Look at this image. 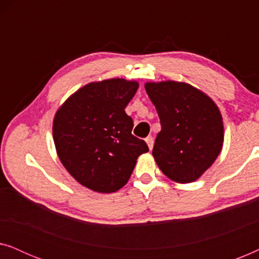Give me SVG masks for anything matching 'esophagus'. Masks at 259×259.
Returning a JSON list of instances; mask_svg holds the SVG:
<instances>
[{"mask_svg": "<svg viewBox=\"0 0 259 259\" xmlns=\"http://www.w3.org/2000/svg\"><path fill=\"white\" fill-rule=\"evenodd\" d=\"M145 141H146L148 148H150V150H152V148H153V144H154L153 138H152V137H147L146 139H145Z\"/></svg>", "mask_w": 259, "mask_h": 259, "instance_id": "esophagus-1", "label": "esophagus"}]
</instances>
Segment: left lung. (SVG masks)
<instances>
[{
    "instance_id": "left-lung-1",
    "label": "left lung",
    "mask_w": 259,
    "mask_h": 259,
    "mask_svg": "<svg viewBox=\"0 0 259 259\" xmlns=\"http://www.w3.org/2000/svg\"><path fill=\"white\" fill-rule=\"evenodd\" d=\"M145 90L161 123L152 151L155 162L173 182H196L222 151L221 111L210 97L185 82H146Z\"/></svg>"
}]
</instances>
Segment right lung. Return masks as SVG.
<instances>
[{
    "label": "right lung",
    "instance_id": "obj_1",
    "mask_svg": "<svg viewBox=\"0 0 259 259\" xmlns=\"http://www.w3.org/2000/svg\"><path fill=\"white\" fill-rule=\"evenodd\" d=\"M139 83L108 79L84 84L55 113L53 138L60 161L81 185L112 193L128 182L137 159L148 152L132 134L125 108Z\"/></svg>",
    "mask_w": 259,
    "mask_h": 259
}]
</instances>
